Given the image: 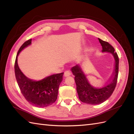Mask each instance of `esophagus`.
<instances>
[{
  "label": "esophagus",
  "instance_id": "obj_1",
  "mask_svg": "<svg viewBox=\"0 0 134 134\" xmlns=\"http://www.w3.org/2000/svg\"><path fill=\"white\" fill-rule=\"evenodd\" d=\"M71 75V72L69 70H67L65 71L64 73V76H65V77H67V76H69Z\"/></svg>",
  "mask_w": 134,
  "mask_h": 134
}]
</instances>
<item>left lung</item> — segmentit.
Segmentation results:
<instances>
[{"label": "left lung", "instance_id": "8db88e82", "mask_svg": "<svg viewBox=\"0 0 134 134\" xmlns=\"http://www.w3.org/2000/svg\"><path fill=\"white\" fill-rule=\"evenodd\" d=\"M98 40L102 47V52H110L114 56L115 64L112 78L102 86L94 87L88 81L80 65L76 64L71 69L73 74L75 76L76 91L79 99L84 103L92 105L101 104L110 97L116 87L119 74V60L117 53L115 52L114 48L107 41L99 38Z\"/></svg>", "mask_w": 134, "mask_h": 134}]
</instances>
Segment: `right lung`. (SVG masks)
I'll use <instances>...</instances> for the list:
<instances>
[{
  "label": "right lung",
  "mask_w": 134,
  "mask_h": 134,
  "mask_svg": "<svg viewBox=\"0 0 134 134\" xmlns=\"http://www.w3.org/2000/svg\"><path fill=\"white\" fill-rule=\"evenodd\" d=\"M31 43L32 39L25 41L17 53L14 64L15 78L20 90L27 102L37 107H46L52 105L57 99L59 87L64 72L50 75L38 81L27 78L19 69L17 58L19 52Z\"/></svg>",
  "instance_id": "add662e5"
}]
</instances>
